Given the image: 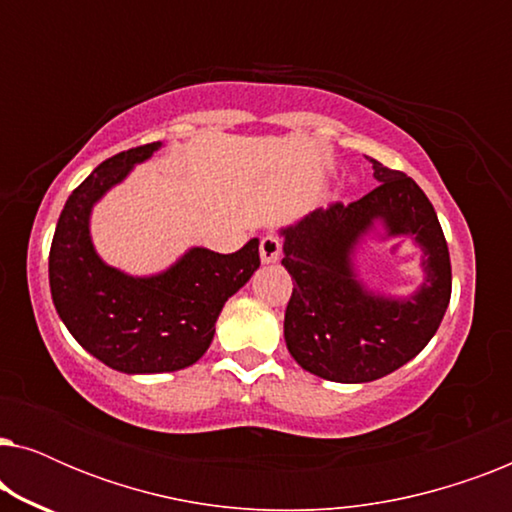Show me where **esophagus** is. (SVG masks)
<instances>
[{"instance_id": "esophagus-1", "label": "esophagus", "mask_w": 512, "mask_h": 512, "mask_svg": "<svg viewBox=\"0 0 512 512\" xmlns=\"http://www.w3.org/2000/svg\"><path fill=\"white\" fill-rule=\"evenodd\" d=\"M282 256V242L277 235H265L261 240V261L263 263H277Z\"/></svg>"}]
</instances>
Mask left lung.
<instances>
[{
    "instance_id": "left-lung-1",
    "label": "left lung",
    "mask_w": 512,
    "mask_h": 512,
    "mask_svg": "<svg viewBox=\"0 0 512 512\" xmlns=\"http://www.w3.org/2000/svg\"><path fill=\"white\" fill-rule=\"evenodd\" d=\"M380 186L361 200L333 202L279 230L282 265L293 293L284 314V340L307 373L361 384L394 373L429 345L452 293L450 251L436 209L410 177L375 158ZM377 222L385 239L401 236L423 247L425 282L405 299L366 290L355 275L353 251Z\"/></svg>"
}]
</instances>
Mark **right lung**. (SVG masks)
I'll return each instance as SVG.
<instances>
[{
  "label": "right lung",
  "mask_w": 512,
  "mask_h": 512,
  "mask_svg": "<svg viewBox=\"0 0 512 512\" xmlns=\"http://www.w3.org/2000/svg\"><path fill=\"white\" fill-rule=\"evenodd\" d=\"M160 146H137L97 165L67 198L48 256V282L62 324L104 366L128 375L193 366L212 345L226 300L261 265L256 237L235 254L193 247L151 277H132L97 256L90 240L95 202Z\"/></svg>",
  "instance_id": "add662e5"
}]
</instances>
